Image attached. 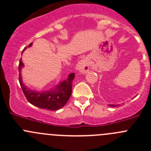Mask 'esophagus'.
<instances>
[{
  "mask_svg": "<svg viewBox=\"0 0 151 151\" xmlns=\"http://www.w3.org/2000/svg\"><path fill=\"white\" fill-rule=\"evenodd\" d=\"M89 69H90V64H89L88 60L87 59L82 60L80 62L78 63L76 66L77 70H78L82 74L87 73L89 71Z\"/></svg>",
  "mask_w": 151,
  "mask_h": 151,
  "instance_id": "1",
  "label": "esophagus"
}]
</instances>
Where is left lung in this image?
I'll return each instance as SVG.
<instances>
[{
  "mask_svg": "<svg viewBox=\"0 0 151 151\" xmlns=\"http://www.w3.org/2000/svg\"><path fill=\"white\" fill-rule=\"evenodd\" d=\"M109 106H117V105H111V104H110V105H109Z\"/></svg>",
  "mask_w": 151,
  "mask_h": 151,
  "instance_id": "8db88e82",
  "label": "left lung"
}]
</instances>
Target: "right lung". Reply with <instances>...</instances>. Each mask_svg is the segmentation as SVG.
Instances as JSON below:
<instances>
[{
  "label": "right lung",
  "mask_w": 151,
  "mask_h": 151,
  "mask_svg": "<svg viewBox=\"0 0 151 151\" xmlns=\"http://www.w3.org/2000/svg\"><path fill=\"white\" fill-rule=\"evenodd\" d=\"M32 45V43H31L28 47H31ZM23 66L24 64L20 59L19 64V81L26 99L30 104L41 109L50 110H57L66 105L72 94L73 80L75 77L74 73L69 74L67 79L63 80L57 85L54 89L47 91L38 92L30 90L22 83L21 69Z\"/></svg>",
  "instance_id": "obj_1"
}]
</instances>
